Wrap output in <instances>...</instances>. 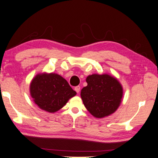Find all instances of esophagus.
I'll use <instances>...</instances> for the list:
<instances>
[{
	"label": "esophagus",
	"mask_w": 158,
	"mask_h": 158,
	"mask_svg": "<svg viewBox=\"0 0 158 158\" xmlns=\"http://www.w3.org/2000/svg\"><path fill=\"white\" fill-rule=\"evenodd\" d=\"M80 89H81V87H80L79 85H78V86H76V87H75V90L76 91V92L77 93V94H79V93Z\"/></svg>",
	"instance_id": "1"
}]
</instances>
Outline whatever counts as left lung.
Wrapping results in <instances>:
<instances>
[{"instance_id": "1", "label": "left lung", "mask_w": 158, "mask_h": 158, "mask_svg": "<svg viewBox=\"0 0 158 158\" xmlns=\"http://www.w3.org/2000/svg\"><path fill=\"white\" fill-rule=\"evenodd\" d=\"M87 85L81 91L84 106L94 117L104 118L114 112L121 103L123 87L108 74H93L86 78Z\"/></svg>"}]
</instances>
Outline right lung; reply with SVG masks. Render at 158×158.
I'll return each mask as SVG.
<instances>
[{"mask_svg": "<svg viewBox=\"0 0 158 158\" xmlns=\"http://www.w3.org/2000/svg\"><path fill=\"white\" fill-rule=\"evenodd\" d=\"M29 89L35 104L50 113L59 110L77 94L67 80L52 73L38 74L32 79Z\"/></svg>", "mask_w": 158, "mask_h": 158, "instance_id": "right-lung-1", "label": "right lung"}]
</instances>
